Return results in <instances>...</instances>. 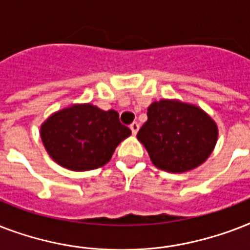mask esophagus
I'll list each match as a JSON object with an SVG mask.
<instances>
[{
    "mask_svg": "<svg viewBox=\"0 0 250 250\" xmlns=\"http://www.w3.org/2000/svg\"><path fill=\"white\" fill-rule=\"evenodd\" d=\"M129 128H131V131H132L133 135H136L137 131H139V128H140V125H139L137 122H133L132 125H129Z\"/></svg>",
    "mask_w": 250,
    "mask_h": 250,
    "instance_id": "1",
    "label": "esophagus"
}]
</instances>
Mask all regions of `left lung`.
Listing matches in <instances>:
<instances>
[{
    "label": "left lung",
    "instance_id": "left-lung-1",
    "mask_svg": "<svg viewBox=\"0 0 250 250\" xmlns=\"http://www.w3.org/2000/svg\"><path fill=\"white\" fill-rule=\"evenodd\" d=\"M215 122L198 106L178 100H161L148 107V121L137 140L153 165L167 172L193 170L208 160L217 144Z\"/></svg>",
    "mask_w": 250,
    "mask_h": 250
}]
</instances>
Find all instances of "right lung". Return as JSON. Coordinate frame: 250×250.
Returning a JSON list of instances; mask_svg holds the SVG:
<instances>
[{"mask_svg": "<svg viewBox=\"0 0 250 250\" xmlns=\"http://www.w3.org/2000/svg\"><path fill=\"white\" fill-rule=\"evenodd\" d=\"M40 135L46 152L60 166L88 171L107 164L131 129L119 122L115 110L75 104L52 114L41 125Z\"/></svg>", "mask_w": 250, "mask_h": 250, "instance_id": "obj_1", "label": "right lung"}]
</instances>
